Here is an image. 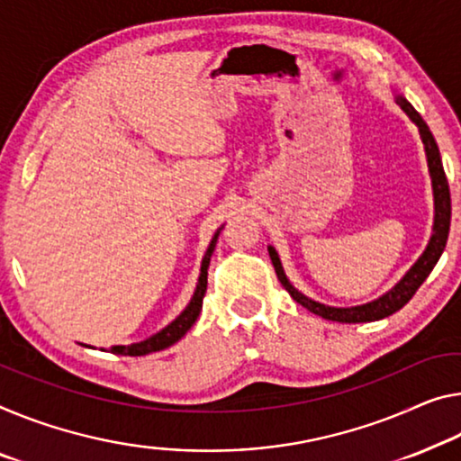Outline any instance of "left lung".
I'll list each match as a JSON object with an SVG mask.
<instances>
[{
  "instance_id": "8db88e82",
  "label": "left lung",
  "mask_w": 461,
  "mask_h": 461,
  "mask_svg": "<svg viewBox=\"0 0 461 461\" xmlns=\"http://www.w3.org/2000/svg\"><path fill=\"white\" fill-rule=\"evenodd\" d=\"M395 103L406 111V115L412 119V122L419 125L424 150H427V160H429V173L430 179H433V194H435V226H433V237L429 240L427 251L420 255V259L410 267V272L403 276V278L395 285L387 294L381 296V299L360 304V307H328V304H321L317 301H311L307 296L301 294L293 285H290L288 278L285 276V270H282V264L278 259V253H276L274 247H267L270 251L274 270L278 274V280L282 282L290 296L303 304L304 309H309L311 313L323 317V320L330 321H339V323H365V321H377L384 320V317L395 313L400 311L403 304H406L412 296L416 294V290L420 288L424 280L429 278V274L433 272L435 264L441 258V253L447 245V237H449V224H451V195H449V183L447 176H445L443 171V162H441V154H438L437 141L430 133L429 125L424 123V119L419 115L412 104H410L406 98L398 96Z\"/></svg>"
}]
</instances>
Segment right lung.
<instances>
[{
  "label": "right lung",
  "instance_id": "right-lung-1",
  "mask_svg": "<svg viewBox=\"0 0 461 461\" xmlns=\"http://www.w3.org/2000/svg\"><path fill=\"white\" fill-rule=\"evenodd\" d=\"M216 239H218V232L214 235V239H212L206 255H203L200 280H197V288L194 293V299H191V303L187 304L185 311H183V313L176 317L173 323H168L165 330H160L158 334H154L152 338H148L140 344H131V346H113V348H111L113 352L125 354V357H144V354L168 348V346L179 342V339L187 334V330L195 323L197 317H200L203 294H206V288H208V266H210L212 251H214V247H216Z\"/></svg>",
  "mask_w": 461,
  "mask_h": 461
}]
</instances>
